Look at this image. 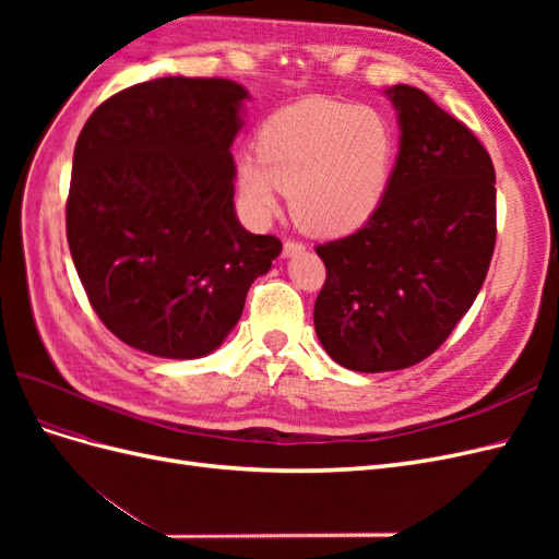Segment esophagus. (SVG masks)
I'll return each mask as SVG.
<instances>
[{"mask_svg": "<svg viewBox=\"0 0 559 559\" xmlns=\"http://www.w3.org/2000/svg\"><path fill=\"white\" fill-rule=\"evenodd\" d=\"M302 249H306V247H302L300 242H296V240H286V242H284V257H286V259H289V257H296V253H300Z\"/></svg>", "mask_w": 559, "mask_h": 559, "instance_id": "34e87169", "label": "esophagus"}]
</instances>
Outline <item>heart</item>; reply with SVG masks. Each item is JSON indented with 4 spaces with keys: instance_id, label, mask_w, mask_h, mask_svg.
<instances>
[{
    "instance_id": "b5f03b06",
    "label": "heart",
    "mask_w": 559,
    "mask_h": 559,
    "mask_svg": "<svg viewBox=\"0 0 559 559\" xmlns=\"http://www.w3.org/2000/svg\"><path fill=\"white\" fill-rule=\"evenodd\" d=\"M394 158V128L380 111L314 97L267 118L259 151L238 158L235 179L257 222L273 216L289 193L298 226L331 238L378 212Z\"/></svg>"
}]
</instances>
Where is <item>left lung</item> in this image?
<instances>
[{
  "mask_svg": "<svg viewBox=\"0 0 559 559\" xmlns=\"http://www.w3.org/2000/svg\"><path fill=\"white\" fill-rule=\"evenodd\" d=\"M384 95L399 156L378 212L319 245L326 282L314 302L321 347L357 373L427 359L468 312L497 240L495 165L464 123L413 86Z\"/></svg>",
  "mask_w": 559,
  "mask_h": 559,
  "instance_id": "obj_1",
  "label": "left lung"
}]
</instances>
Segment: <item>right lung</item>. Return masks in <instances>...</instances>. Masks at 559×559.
I'll list each match as a JSON object with an SVG mask.
<instances>
[{"instance_id":"1","label":"right lung","mask_w":559,"mask_h":559,"mask_svg":"<svg viewBox=\"0 0 559 559\" xmlns=\"http://www.w3.org/2000/svg\"><path fill=\"white\" fill-rule=\"evenodd\" d=\"M247 99L228 79L163 76L109 97L76 140L67 242L79 280L103 324L151 357H207L282 251L235 214L230 144Z\"/></svg>"}]
</instances>
